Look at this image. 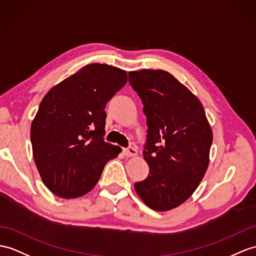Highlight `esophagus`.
I'll return each mask as SVG.
<instances>
[{"instance_id": "esophagus-1", "label": "esophagus", "mask_w": 256, "mask_h": 256, "mask_svg": "<svg viewBox=\"0 0 256 256\" xmlns=\"http://www.w3.org/2000/svg\"><path fill=\"white\" fill-rule=\"evenodd\" d=\"M122 152L124 155H126V156H134V155L136 154V150L134 146H129L127 148H124Z\"/></svg>"}]
</instances>
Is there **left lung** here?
<instances>
[{"label": "left lung", "mask_w": 256, "mask_h": 256, "mask_svg": "<svg viewBox=\"0 0 256 256\" xmlns=\"http://www.w3.org/2000/svg\"><path fill=\"white\" fill-rule=\"evenodd\" d=\"M128 76L148 126L143 158L150 174L134 189L148 208L170 210L188 200L203 179L213 134L201 102L172 74L142 70Z\"/></svg>", "instance_id": "1"}]
</instances>
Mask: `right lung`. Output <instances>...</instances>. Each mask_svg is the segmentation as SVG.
I'll list each match as a JSON object with an SVG mask.
<instances>
[{
    "mask_svg": "<svg viewBox=\"0 0 256 256\" xmlns=\"http://www.w3.org/2000/svg\"><path fill=\"white\" fill-rule=\"evenodd\" d=\"M127 82V74L106 64L86 65L50 90L31 124L34 158L55 196H82L105 164L122 148L105 142V106Z\"/></svg>",
    "mask_w": 256,
    "mask_h": 256,
    "instance_id": "obj_1",
    "label": "right lung"
}]
</instances>
